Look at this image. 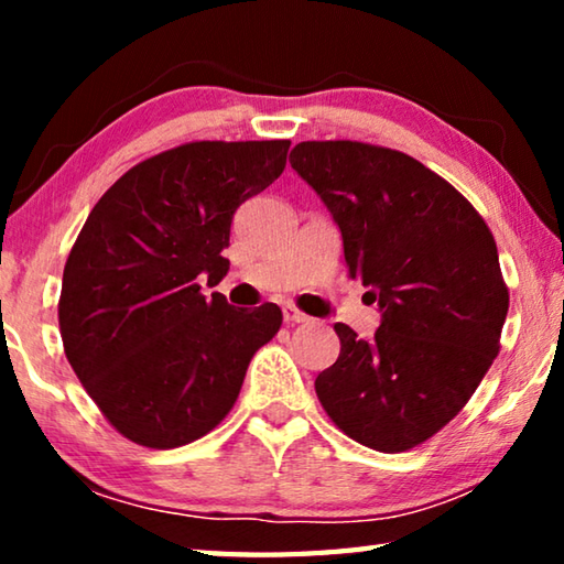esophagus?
Masks as SVG:
<instances>
[{"mask_svg": "<svg viewBox=\"0 0 564 564\" xmlns=\"http://www.w3.org/2000/svg\"><path fill=\"white\" fill-rule=\"evenodd\" d=\"M283 318H285V323H311V321H313L311 316H305L303 311H299V308H295V305H291V303L283 305Z\"/></svg>", "mask_w": 564, "mask_h": 564, "instance_id": "1", "label": "esophagus"}]
</instances>
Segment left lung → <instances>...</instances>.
I'll return each instance as SVG.
<instances>
[{"mask_svg": "<svg viewBox=\"0 0 564 564\" xmlns=\"http://www.w3.org/2000/svg\"><path fill=\"white\" fill-rule=\"evenodd\" d=\"M291 166L380 308L370 340L333 326L340 356L316 378L321 405L356 443L410 451L460 413L500 352L510 293L498 246L460 191L403 151L301 141Z\"/></svg>", "mask_w": 564, "mask_h": 564, "instance_id": "left-lung-1", "label": "left lung"}]
</instances>
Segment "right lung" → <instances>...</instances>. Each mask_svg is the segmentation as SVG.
<instances>
[{
	"mask_svg": "<svg viewBox=\"0 0 564 564\" xmlns=\"http://www.w3.org/2000/svg\"><path fill=\"white\" fill-rule=\"evenodd\" d=\"M291 141H191L129 169L76 236L64 265L66 360L131 443L169 451L221 423L248 362L283 323L204 295L228 271L236 208L283 174Z\"/></svg>",
	"mask_w": 564,
	"mask_h": 564,
	"instance_id": "1",
	"label": "right lung"
}]
</instances>
